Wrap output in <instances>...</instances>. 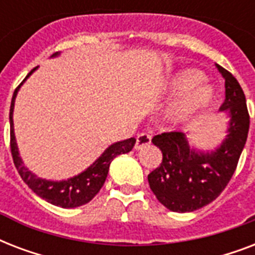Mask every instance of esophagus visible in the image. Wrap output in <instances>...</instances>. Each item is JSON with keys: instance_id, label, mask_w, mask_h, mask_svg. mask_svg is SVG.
I'll return each mask as SVG.
<instances>
[{"instance_id": "1", "label": "esophagus", "mask_w": 255, "mask_h": 255, "mask_svg": "<svg viewBox=\"0 0 255 255\" xmlns=\"http://www.w3.org/2000/svg\"><path fill=\"white\" fill-rule=\"evenodd\" d=\"M151 144V136L148 133H139L137 137H136V144H135V149H141L143 147Z\"/></svg>"}]
</instances>
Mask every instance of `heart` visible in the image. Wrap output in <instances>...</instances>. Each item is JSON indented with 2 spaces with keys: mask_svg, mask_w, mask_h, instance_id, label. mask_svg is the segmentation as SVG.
Wrapping results in <instances>:
<instances>
[{
  "mask_svg": "<svg viewBox=\"0 0 255 255\" xmlns=\"http://www.w3.org/2000/svg\"><path fill=\"white\" fill-rule=\"evenodd\" d=\"M205 79V74L198 70L184 69L170 75L165 81L163 90L168 94H182L198 87L170 107L168 111V119L170 123H182L213 102L214 90L210 86L202 85ZM200 84L202 86H200Z\"/></svg>",
  "mask_w": 255,
  "mask_h": 255,
  "instance_id": "obj_1",
  "label": "heart"
}]
</instances>
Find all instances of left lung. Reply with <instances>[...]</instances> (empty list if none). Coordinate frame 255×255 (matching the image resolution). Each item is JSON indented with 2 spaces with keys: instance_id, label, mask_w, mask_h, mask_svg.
<instances>
[{
  "instance_id": "8db88e82",
  "label": "left lung",
  "mask_w": 255,
  "mask_h": 255,
  "mask_svg": "<svg viewBox=\"0 0 255 255\" xmlns=\"http://www.w3.org/2000/svg\"><path fill=\"white\" fill-rule=\"evenodd\" d=\"M216 67L225 79L220 111L229 116L222 143L213 151H202L182 132H164L152 139L163 152V163L148 174V182L156 198L172 212H193L216 200L233 176L248 139L250 118L245 94L228 70Z\"/></svg>"
}]
</instances>
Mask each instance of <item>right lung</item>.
Returning a JSON list of instances; mask_svg holds the SVG:
<instances>
[{"mask_svg": "<svg viewBox=\"0 0 255 255\" xmlns=\"http://www.w3.org/2000/svg\"><path fill=\"white\" fill-rule=\"evenodd\" d=\"M61 53H55L51 55V58L58 57ZM38 67L33 69L27 74V77L23 79L21 85L15 88V91L11 98V104H10V148H11V156H13L14 165L17 168L18 173L22 177V180L27 184L30 189L34 193L39 196L41 198L46 200L53 205L61 206V208H78L90 202L95 197L100 188L103 186L106 178H107L110 164L116 156L122 153H128L132 151L135 145L136 139L123 140V141H116L111 144L94 163L74 177H70L67 180H61V181H53V180H46V178L38 177L31 170L25 167L22 161L19 151H18L17 140H15V133H14V123H13V111L15 98L19 91L21 86L26 82V79L37 70Z\"/></svg>", "mask_w": 255, "mask_h": 255, "instance_id": "1", "label": "right lung"}]
</instances>
